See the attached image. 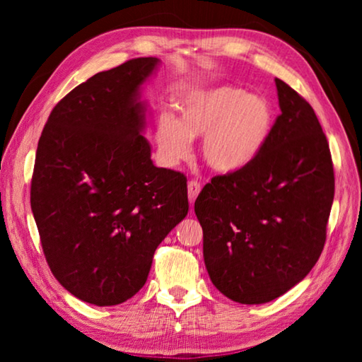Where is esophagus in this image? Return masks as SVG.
Wrapping results in <instances>:
<instances>
[{
    "label": "esophagus",
    "instance_id": "esophagus-1",
    "mask_svg": "<svg viewBox=\"0 0 362 362\" xmlns=\"http://www.w3.org/2000/svg\"><path fill=\"white\" fill-rule=\"evenodd\" d=\"M201 192V183L196 180H189L188 182V199L189 203H194V199L198 198V194Z\"/></svg>",
    "mask_w": 362,
    "mask_h": 362
}]
</instances>
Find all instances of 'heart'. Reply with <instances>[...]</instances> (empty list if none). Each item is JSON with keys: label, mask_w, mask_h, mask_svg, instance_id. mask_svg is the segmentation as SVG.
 <instances>
[{"label": "heart", "mask_w": 362, "mask_h": 362, "mask_svg": "<svg viewBox=\"0 0 362 362\" xmlns=\"http://www.w3.org/2000/svg\"><path fill=\"white\" fill-rule=\"evenodd\" d=\"M274 122V108L265 95L223 84L188 97L177 121L163 116L156 144L163 161L173 166L187 158L189 140L204 136L201 153L207 166L220 174H233L260 156Z\"/></svg>", "instance_id": "b5f03b06"}]
</instances>
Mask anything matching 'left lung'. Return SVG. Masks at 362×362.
Here are the masks:
<instances>
[{"label":"left lung","instance_id":"obj_1","mask_svg":"<svg viewBox=\"0 0 362 362\" xmlns=\"http://www.w3.org/2000/svg\"><path fill=\"white\" fill-rule=\"evenodd\" d=\"M274 81L281 115L265 150L240 173L212 177L194 201L212 284L244 305L272 302L311 272L335 192L315 110L289 84Z\"/></svg>","mask_w":362,"mask_h":362}]
</instances>
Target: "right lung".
Masks as SVG:
<instances>
[{
  "label": "right lung",
  "instance_id": "add662e5",
  "mask_svg": "<svg viewBox=\"0 0 362 362\" xmlns=\"http://www.w3.org/2000/svg\"><path fill=\"white\" fill-rule=\"evenodd\" d=\"M139 57L76 86L49 115L30 203L46 262L83 302H126L153 254L188 212L187 177L156 168L139 89L156 69Z\"/></svg>",
  "mask_w": 362,
  "mask_h": 362
}]
</instances>
